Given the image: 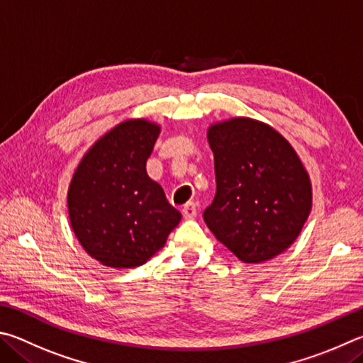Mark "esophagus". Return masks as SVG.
I'll use <instances>...</instances> for the list:
<instances>
[{
  "mask_svg": "<svg viewBox=\"0 0 363 363\" xmlns=\"http://www.w3.org/2000/svg\"><path fill=\"white\" fill-rule=\"evenodd\" d=\"M182 213L186 220H193V218L198 217V207H196L194 202H188V204L183 207Z\"/></svg>",
  "mask_w": 363,
  "mask_h": 363,
  "instance_id": "1",
  "label": "esophagus"
}]
</instances>
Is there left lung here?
I'll return each instance as SVG.
<instances>
[{
    "label": "left lung",
    "mask_w": 363,
    "mask_h": 363,
    "mask_svg": "<svg viewBox=\"0 0 363 363\" xmlns=\"http://www.w3.org/2000/svg\"><path fill=\"white\" fill-rule=\"evenodd\" d=\"M217 193L204 211L215 238L240 262L274 258L294 244L308 220V172L281 133L249 118L208 129Z\"/></svg>",
    "instance_id": "left-lung-1"
}]
</instances>
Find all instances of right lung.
Wrapping results in <instances>:
<instances>
[{"instance_id": "1", "label": "right lung", "mask_w": 363, "mask_h": 363, "mask_svg": "<svg viewBox=\"0 0 363 363\" xmlns=\"http://www.w3.org/2000/svg\"><path fill=\"white\" fill-rule=\"evenodd\" d=\"M159 127L125 121L105 133L82 157L68 189L76 238L110 268H137L165 244L182 213L146 174Z\"/></svg>"}]
</instances>
